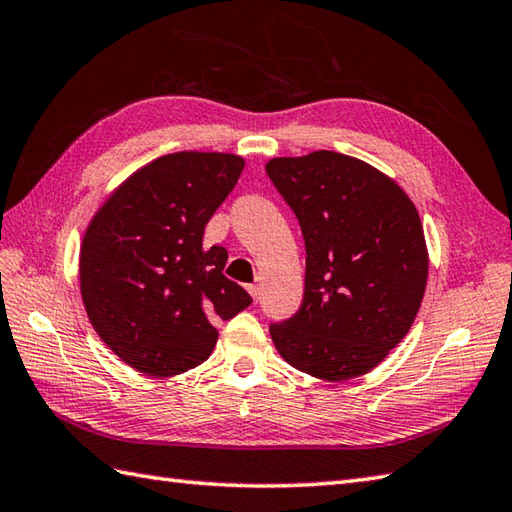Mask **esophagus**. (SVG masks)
Segmentation results:
<instances>
[{
  "mask_svg": "<svg viewBox=\"0 0 512 512\" xmlns=\"http://www.w3.org/2000/svg\"><path fill=\"white\" fill-rule=\"evenodd\" d=\"M248 292H250V297H253L255 301H259V292H262V290H259V286L250 284V286H248Z\"/></svg>",
  "mask_w": 512,
  "mask_h": 512,
  "instance_id": "esophagus-1",
  "label": "esophagus"
}]
</instances>
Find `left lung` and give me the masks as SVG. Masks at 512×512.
<instances>
[{"label":"left lung","mask_w":512,"mask_h":512,"mask_svg":"<svg viewBox=\"0 0 512 512\" xmlns=\"http://www.w3.org/2000/svg\"><path fill=\"white\" fill-rule=\"evenodd\" d=\"M306 242V290L270 325L277 352L323 380L374 369L405 339L427 288L429 255L416 206L367 162L312 151L266 165Z\"/></svg>","instance_id":"8db88e82"}]
</instances>
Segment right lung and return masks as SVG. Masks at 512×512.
<instances>
[{"label":"right lung","instance_id":"1","mask_svg":"<svg viewBox=\"0 0 512 512\" xmlns=\"http://www.w3.org/2000/svg\"><path fill=\"white\" fill-rule=\"evenodd\" d=\"M244 158L178 151L132 173L105 200L81 244V297L103 343L129 367L167 378L198 367L215 321L253 299L224 277V246L204 226L233 191Z\"/></svg>","mask_w":512,"mask_h":512}]
</instances>
